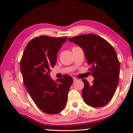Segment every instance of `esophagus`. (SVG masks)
Masks as SVG:
<instances>
[{
    "label": "esophagus",
    "instance_id": "obj_1",
    "mask_svg": "<svg viewBox=\"0 0 133 133\" xmlns=\"http://www.w3.org/2000/svg\"><path fill=\"white\" fill-rule=\"evenodd\" d=\"M73 81H74V82H76V81H77V78H76V77H73Z\"/></svg>",
    "mask_w": 133,
    "mask_h": 133
}]
</instances>
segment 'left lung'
<instances>
[{
	"label": "left lung",
	"instance_id": "left-lung-1",
	"mask_svg": "<svg viewBox=\"0 0 133 133\" xmlns=\"http://www.w3.org/2000/svg\"><path fill=\"white\" fill-rule=\"evenodd\" d=\"M83 49L94 77L93 83L82 79L84 102L94 107L106 105L113 97L118 83L120 62L115 50L107 40L94 34L69 38Z\"/></svg>",
	"mask_w": 133,
	"mask_h": 133
}]
</instances>
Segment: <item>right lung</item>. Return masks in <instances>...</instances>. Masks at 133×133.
<instances>
[{
  "label": "right lung",
  "instance_id": "right-lung-1",
  "mask_svg": "<svg viewBox=\"0 0 133 133\" xmlns=\"http://www.w3.org/2000/svg\"><path fill=\"white\" fill-rule=\"evenodd\" d=\"M67 37L37 36L29 42L21 60L24 85L37 106L49 114L62 111L66 105L67 94L73 78L65 75L55 82L49 75L56 63L57 54Z\"/></svg>",
  "mask_w": 133,
  "mask_h": 133
}]
</instances>
